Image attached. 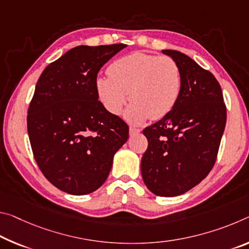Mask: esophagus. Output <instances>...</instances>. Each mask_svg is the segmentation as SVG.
I'll return each mask as SVG.
<instances>
[{
  "instance_id": "obj_1",
  "label": "esophagus",
  "mask_w": 249,
  "mask_h": 249,
  "mask_svg": "<svg viewBox=\"0 0 249 249\" xmlns=\"http://www.w3.org/2000/svg\"><path fill=\"white\" fill-rule=\"evenodd\" d=\"M140 132H141L140 128L134 127V126H131V127H129V134H131V135H136V134H139Z\"/></svg>"
}]
</instances>
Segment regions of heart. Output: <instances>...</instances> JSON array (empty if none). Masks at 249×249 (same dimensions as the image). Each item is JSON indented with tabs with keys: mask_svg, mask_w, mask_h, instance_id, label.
I'll use <instances>...</instances> for the list:
<instances>
[{
	"mask_svg": "<svg viewBox=\"0 0 249 249\" xmlns=\"http://www.w3.org/2000/svg\"><path fill=\"white\" fill-rule=\"evenodd\" d=\"M107 77H98L97 94L106 109L120 114L129 98L126 118L141 123L146 118L160 120L174 108L181 89L178 64L169 56L132 53L114 61Z\"/></svg>",
	"mask_w": 249,
	"mask_h": 249,
	"instance_id": "b5f03b06",
	"label": "heart"
}]
</instances>
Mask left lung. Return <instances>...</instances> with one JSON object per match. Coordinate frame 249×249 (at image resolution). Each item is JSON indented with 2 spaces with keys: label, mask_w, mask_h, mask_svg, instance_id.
I'll use <instances>...</instances> for the list:
<instances>
[{
  "label": "left lung",
  "mask_w": 249,
  "mask_h": 249,
  "mask_svg": "<svg viewBox=\"0 0 249 249\" xmlns=\"http://www.w3.org/2000/svg\"><path fill=\"white\" fill-rule=\"evenodd\" d=\"M161 52L178 64L181 89L174 108L143 131L148 146L141 171L153 194L173 197L199 184L214 167L226 125V105L210 71L178 51Z\"/></svg>",
  "instance_id": "8db88e82"
}]
</instances>
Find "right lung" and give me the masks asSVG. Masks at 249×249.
<instances>
[{
	"mask_svg": "<svg viewBox=\"0 0 249 249\" xmlns=\"http://www.w3.org/2000/svg\"><path fill=\"white\" fill-rule=\"evenodd\" d=\"M125 44L80 45L46 66L27 109V133L46 179L86 195L107 178L128 125L98 101L97 73Z\"/></svg>",
	"mask_w": 249,
	"mask_h": 249,
	"instance_id": "obj_1",
	"label": "right lung"
}]
</instances>
